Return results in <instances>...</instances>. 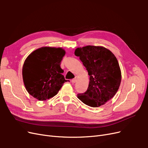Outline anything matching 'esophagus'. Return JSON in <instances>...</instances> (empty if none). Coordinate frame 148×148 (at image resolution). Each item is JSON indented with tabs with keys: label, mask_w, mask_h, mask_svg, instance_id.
<instances>
[{
	"label": "esophagus",
	"mask_w": 148,
	"mask_h": 148,
	"mask_svg": "<svg viewBox=\"0 0 148 148\" xmlns=\"http://www.w3.org/2000/svg\"><path fill=\"white\" fill-rule=\"evenodd\" d=\"M76 79H77V78H73V79H72V80H71V82L72 83H75V82H76Z\"/></svg>",
	"instance_id": "34e87169"
}]
</instances>
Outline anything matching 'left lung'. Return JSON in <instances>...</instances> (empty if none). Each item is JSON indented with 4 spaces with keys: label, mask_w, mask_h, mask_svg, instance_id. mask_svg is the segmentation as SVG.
<instances>
[{
    "label": "left lung",
    "mask_w": 148,
    "mask_h": 148,
    "mask_svg": "<svg viewBox=\"0 0 148 148\" xmlns=\"http://www.w3.org/2000/svg\"><path fill=\"white\" fill-rule=\"evenodd\" d=\"M75 54L79 57L89 76L87 91L78 94V98L90 107L104 105L114 96L120 84L122 76L117 58L107 49L94 46L77 48Z\"/></svg>",
    "instance_id": "8db88e82"
}]
</instances>
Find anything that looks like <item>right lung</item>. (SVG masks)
I'll list each match as a JSON object with an SVG mask.
<instances>
[{
	"label": "right lung",
	"instance_id": "1",
	"mask_svg": "<svg viewBox=\"0 0 148 148\" xmlns=\"http://www.w3.org/2000/svg\"><path fill=\"white\" fill-rule=\"evenodd\" d=\"M65 54L62 48L44 47L26 58L22 70L23 82L30 95L39 101L56 96L67 80L60 62ZM69 81V80H68Z\"/></svg>",
	"mask_w": 148,
	"mask_h": 148
}]
</instances>
